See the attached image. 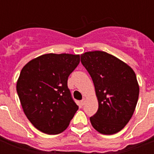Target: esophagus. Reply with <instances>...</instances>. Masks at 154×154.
Here are the masks:
<instances>
[{
  "instance_id": "34e87169",
  "label": "esophagus",
  "mask_w": 154,
  "mask_h": 154,
  "mask_svg": "<svg viewBox=\"0 0 154 154\" xmlns=\"http://www.w3.org/2000/svg\"><path fill=\"white\" fill-rule=\"evenodd\" d=\"M85 98H83V99H82L81 100V104L82 105H84V104H85Z\"/></svg>"
}]
</instances>
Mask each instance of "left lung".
<instances>
[{
	"label": "left lung",
	"mask_w": 154,
	"mask_h": 154,
	"mask_svg": "<svg viewBox=\"0 0 154 154\" xmlns=\"http://www.w3.org/2000/svg\"><path fill=\"white\" fill-rule=\"evenodd\" d=\"M81 62L92 78L99 102L91 124L102 134L118 133L131 119L138 101L140 88L135 72L105 51L82 54Z\"/></svg>",
	"instance_id": "obj_1"
}]
</instances>
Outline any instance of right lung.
<instances>
[{
	"instance_id": "right-lung-1",
	"label": "right lung",
	"mask_w": 154,
	"mask_h": 154,
	"mask_svg": "<svg viewBox=\"0 0 154 154\" xmlns=\"http://www.w3.org/2000/svg\"><path fill=\"white\" fill-rule=\"evenodd\" d=\"M79 62V55L50 53L32 59L21 69L17 95L27 118L40 131L61 133L78 110L67 83Z\"/></svg>"
}]
</instances>
